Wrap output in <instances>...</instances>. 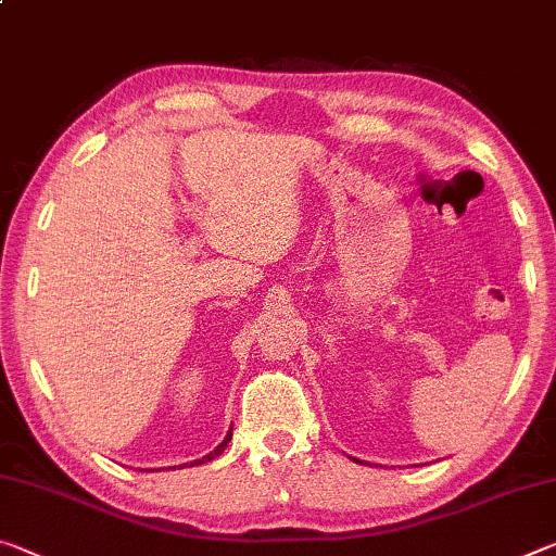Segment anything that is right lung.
Here are the masks:
<instances>
[{
	"instance_id": "add662e5",
	"label": "right lung",
	"mask_w": 556,
	"mask_h": 556,
	"mask_svg": "<svg viewBox=\"0 0 556 556\" xmlns=\"http://www.w3.org/2000/svg\"><path fill=\"white\" fill-rule=\"evenodd\" d=\"M232 439V431H228V437H225L223 439V444H218V446H215L213 451H211V454L208 456H203V458H199V460H193V464L191 466H201V464H205V460H213L215 456H220L223 454V451H225V446H228V441ZM186 466V464H184Z\"/></svg>"
}]
</instances>
